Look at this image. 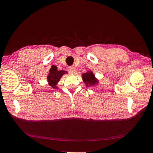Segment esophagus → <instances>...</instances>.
Instances as JSON below:
<instances>
[{
	"mask_svg": "<svg viewBox=\"0 0 153 153\" xmlns=\"http://www.w3.org/2000/svg\"><path fill=\"white\" fill-rule=\"evenodd\" d=\"M75 71H76V69H75V68L74 67V66H71V67H69L68 68V71H69V73H70V74L75 73Z\"/></svg>",
	"mask_w": 153,
	"mask_h": 153,
	"instance_id": "34e87169",
	"label": "esophagus"
}]
</instances>
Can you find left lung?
Here are the masks:
<instances>
[{
  "label": "left lung",
  "instance_id": "obj_1",
  "mask_svg": "<svg viewBox=\"0 0 153 153\" xmlns=\"http://www.w3.org/2000/svg\"><path fill=\"white\" fill-rule=\"evenodd\" d=\"M82 80L87 87H93L98 84L99 80L95 77V75L92 71H87L82 75Z\"/></svg>",
  "mask_w": 153,
  "mask_h": 153
}]
</instances>
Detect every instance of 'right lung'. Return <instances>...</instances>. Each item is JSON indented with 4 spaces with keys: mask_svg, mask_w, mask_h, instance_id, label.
<instances>
[{
    "mask_svg": "<svg viewBox=\"0 0 153 153\" xmlns=\"http://www.w3.org/2000/svg\"><path fill=\"white\" fill-rule=\"evenodd\" d=\"M67 73V71L64 70L59 71L57 69V66H52L49 71L48 75L47 76V82L48 85L53 89H56L57 88V85L58 82L61 80V78L64 74Z\"/></svg>",
    "mask_w": 153,
    "mask_h": 153,
    "instance_id": "1",
    "label": "right lung"
}]
</instances>
